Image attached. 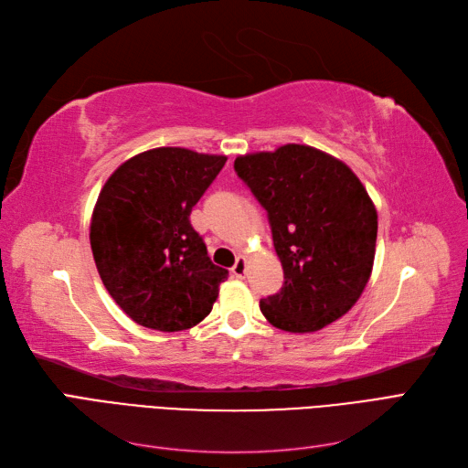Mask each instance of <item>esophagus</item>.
Returning a JSON list of instances; mask_svg holds the SVG:
<instances>
[{"instance_id":"1","label":"esophagus","mask_w":468,"mask_h":468,"mask_svg":"<svg viewBox=\"0 0 468 468\" xmlns=\"http://www.w3.org/2000/svg\"><path fill=\"white\" fill-rule=\"evenodd\" d=\"M246 269H248L246 258H238L236 263H234V267H232V275L238 277V279H242V277L246 275Z\"/></svg>"}]
</instances>
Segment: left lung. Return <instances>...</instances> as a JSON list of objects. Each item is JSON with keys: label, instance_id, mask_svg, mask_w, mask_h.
Returning a JSON list of instances; mask_svg holds the SVG:
<instances>
[{"label": "left lung", "instance_id": "obj_1", "mask_svg": "<svg viewBox=\"0 0 468 468\" xmlns=\"http://www.w3.org/2000/svg\"><path fill=\"white\" fill-rule=\"evenodd\" d=\"M238 177L267 210L285 273L260 301L275 328L306 334L342 318L373 271L377 208L359 177L334 155L304 144L238 155Z\"/></svg>", "mask_w": 468, "mask_h": 468}]
</instances>
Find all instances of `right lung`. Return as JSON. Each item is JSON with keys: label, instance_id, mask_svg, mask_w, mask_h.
<instances>
[{"label": "right lung", "instance_id": "add662e5", "mask_svg": "<svg viewBox=\"0 0 468 468\" xmlns=\"http://www.w3.org/2000/svg\"><path fill=\"white\" fill-rule=\"evenodd\" d=\"M224 164L226 155L154 148L121 164L97 197L90 242L99 277L144 328H193L229 279L189 220Z\"/></svg>", "mask_w": 468, "mask_h": 468}]
</instances>
